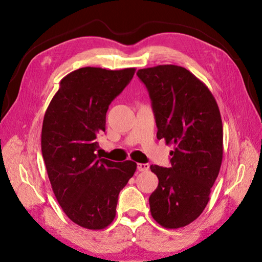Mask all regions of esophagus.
<instances>
[{
  "label": "esophagus",
  "instance_id": "obj_1",
  "mask_svg": "<svg viewBox=\"0 0 262 262\" xmlns=\"http://www.w3.org/2000/svg\"><path fill=\"white\" fill-rule=\"evenodd\" d=\"M137 169H138V171H147L149 169V165H148V163H138Z\"/></svg>",
  "mask_w": 262,
  "mask_h": 262
}]
</instances>
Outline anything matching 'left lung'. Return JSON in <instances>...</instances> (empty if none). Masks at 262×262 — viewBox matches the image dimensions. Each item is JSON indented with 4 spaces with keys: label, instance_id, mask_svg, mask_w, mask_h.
Instances as JSON below:
<instances>
[{
    "label": "left lung",
    "instance_id": "left-lung-1",
    "mask_svg": "<svg viewBox=\"0 0 262 262\" xmlns=\"http://www.w3.org/2000/svg\"><path fill=\"white\" fill-rule=\"evenodd\" d=\"M152 101L158 140L174 146L170 168L151 165L159 186L149 196L153 219L165 229L190 224L209 200L223 159V125L209 89L181 66L138 70Z\"/></svg>",
    "mask_w": 262,
    "mask_h": 262
}]
</instances>
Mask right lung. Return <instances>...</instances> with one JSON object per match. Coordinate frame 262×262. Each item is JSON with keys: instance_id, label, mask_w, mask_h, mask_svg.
Returning <instances> with one entry per match:
<instances>
[{"instance_id": "obj_1", "label": "right lung", "mask_w": 262, "mask_h": 262, "mask_svg": "<svg viewBox=\"0 0 262 262\" xmlns=\"http://www.w3.org/2000/svg\"><path fill=\"white\" fill-rule=\"evenodd\" d=\"M135 71H73L60 81L43 117L41 152L55 197L84 229L102 230L114 221L118 194L136 171L133 161L117 163L96 154L109 104Z\"/></svg>"}]
</instances>
